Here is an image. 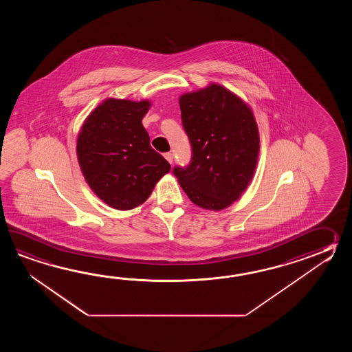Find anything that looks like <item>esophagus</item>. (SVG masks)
Returning a JSON list of instances; mask_svg holds the SVG:
<instances>
[{"instance_id": "obj_1", "label": "esophagus", "mask_w": 352, "mask_h": 352, "mask_svg": "<svg viewBox=\"0 0 352 352\" xmlns=\"http://www.w3.org/2000/svg\"><path fill=\"white\" fill-rule=\"evenodd\" d=\"M165 158L168 161V162H170V164H173V156L171 152H167V153H165Z\"/></svg>"}]
</instances>
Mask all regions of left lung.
Returning a JSON list of instances; mask_svg holds the SVG:
<instances>
[{
    "label": "left lung",
    "instance_id": "1",
    "mask_svg": "<svg viewBox=\"0 0 352 352\" xmlns=\"http://www.w3.org/2000/svg\"><path fill=\"white\" fill-rule=\"evenodd\" d=\"M182 126L191 143L187 167L173 175L188 199L202 209L230 206L253 179L259 132L252 109L219 84L179 97Z\"/></svg>",
    "mask_w": 352,
    "mask_h": 352
}]
</instances>
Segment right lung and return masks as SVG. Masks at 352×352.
<instances>
[{"label":"right lung","mask_w":352,"mask_h":352,"mask_svg":"<svg viewBox=\"0 0 352 352\" xmlns=\"http://www.w3.org/2000/svg\"><path fill=\"white\" fill-rule=\"evenodd\" d=\"M150 100L109 98L90 113L78 135L84 179L113 209L131 210L148 199L171 166L150 144L142 118Z\"/></svg>","instance_id":"add662e5"}]
</instances>
